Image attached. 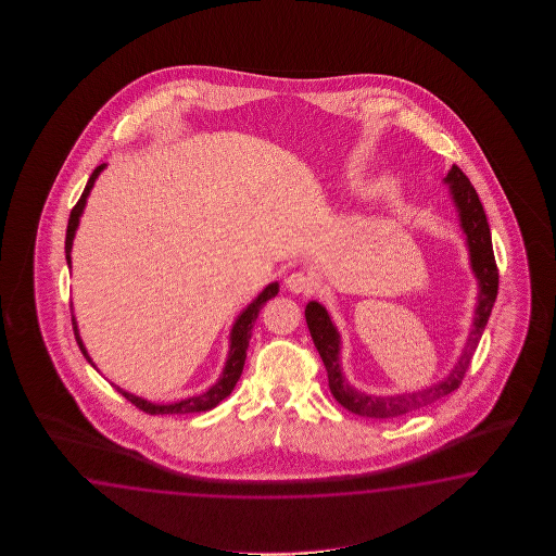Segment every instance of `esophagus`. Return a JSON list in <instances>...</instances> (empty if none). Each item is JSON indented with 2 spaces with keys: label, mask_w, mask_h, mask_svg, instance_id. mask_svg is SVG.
I'll list each match as a JSON object with an SVG mask.
<instances>
[{
  "label": "esophagus",
  "mask_w": 556,
  "mask_h": 556,
  "mask_svg": "<svg viewBox=\"0 0 556 556\" xmlns=\"http://www.w3.org/2000/svg\"><path fill=\"white\" fill-rule=\"evenodd\" d=\"M286 286L294 292V294L309 295L314 292L316 283L307 276L306 273H292L286 278Z\"/></svg>",
  "instance_id": "obj_1"
}]
</instances>
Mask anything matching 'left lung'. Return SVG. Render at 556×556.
I'll list each match as a JSON object with an SVG mask.
<instances>
[{
	"mask_svg": "<svg viewBox=\"0 0 556 556\" xmlns=\"http://www.w3.org/2000/svg\"><path fill=\"white\" fill-rule=\"evenodd\" d=\"M445 182L451 185L453 201L459 208L462 226L467 235L469 252H471L472 273L479 280V306L475 309V321L472 331L469 333L467 345L463 350L457 366L453 367L450 378L443 379L438 386H431L429 390L407 393V395H395V397H374L355 391L342 376L340 369V336L331 324L330 316L318 302H309L306 306V321L309 336L318 350L319 357L328 371V386L336 402L343 405L348 412L362 417H374V419H390L397 415L409 414L419 407H426L429 403L438 402L441 397L450 395L451 391L457 390L463 383L467 369L471 366L472 354L477 350V343L483 336L484 326L491 316V309L495 306L496 290H498V268H496L495 252H493V240H491V228L484 216L483 204L479 200L477 190L471 180L463 173L462 168L453 165Z\"/></svg>",
	"mask_w": 556,
	"mask_h": 556,
	"instance_id": "obj_1",
	"label": "left lung"
}]
</instances>
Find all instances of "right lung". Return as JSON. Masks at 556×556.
Instances as JSON below:
<instances>
[{
    "label": "right lung",
    "instance_id": "add662e5",
    "mask_svg": "<svg viewBox=\"0 0 556 556\" xmlns=\"http://www.w3.org/2000/svg\"><path fill=\"white\" fill-rule=\"evenodd\" d=\"M103 166L105 165L97 166V168H94L93 175L89 177L87 185H85L84 194L79 197V201H77V204L73 206L72 214H70V225H67V235H65V254H67V264H72V256H70V252H72L73 237H75V230H77V225H79V216L84 213L87 194H89V190L93 187L94 178L99 177V173L103 170ZM276 294H278V283L274 282L270 283V286H268V288H266V290H264V292H262V294L258 295V298H256V300H254V302H252V304H250L242 314H240V318H238L237 324L232 326V333H230V354H228V359H226L223 378L218 379V381L214 383L213 388L208 391H204L202 395L190 397V400H185V402L173 403V405H154V403L144 402V400L137 397V395H130V393L121 390L117 386H113V388H115V390H117L125 400H129L135 407H139L141 412H144V414H199V412H208V409H213V407H216V405L223 402L225 397L230 395V391L235 390V386H237V381L240 379V374H242L244 362H247V350H249L250 336H252L254 321L258 318L262 306H264V304H266V302ZM72 321L77 345H79V350L84 352L85 357H87V362L93 366V362H91V357L87 355L84 342H81V338H79L77 324H75V318H73V316Z\"/></svg>",
    "mask_w": 556,
    "mask_h": 556
}]
</instances>
